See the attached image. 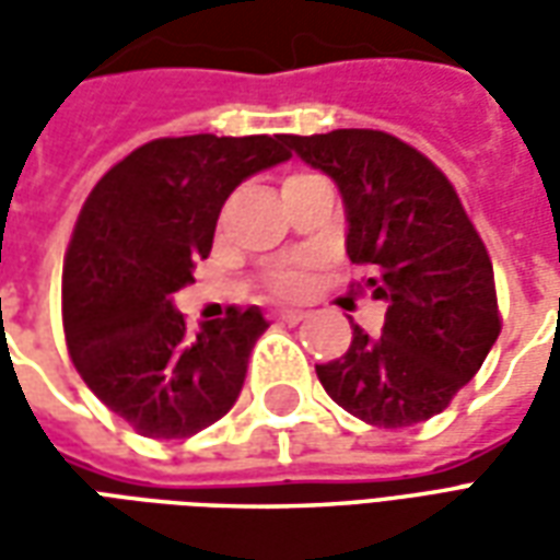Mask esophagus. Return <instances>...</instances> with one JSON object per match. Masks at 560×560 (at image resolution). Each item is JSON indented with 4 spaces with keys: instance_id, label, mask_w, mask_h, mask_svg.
I'll return each mask as SVG.
<instances>
[{
    "instance_id": "obj_1",
    "label": "esophagus",
    "mask_w": 560,
    "mask_h": 560,
    "mask_svg": "<svg viewBox=\"0 0 560 560\" xmlns=\"http://www.w3.org/2000/svg\"><path fill=\"white\" fill-rule=\"evenodd\" d=\"M272 317H276V320H281V324H300V320H303L305 317V312H300V308H281V312H272Z\"/></svg>"
}]
</instances>
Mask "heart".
Returning <instances> with one entry per match:
<instances>
[{"label":"heart","mask_w":560,"mask_h":560,"mask_svg":"<svg viewBox=\"0 0 560 560\" xmlns=\"http://www.w3.org/2000/svg\"><path fill=\"white\" fill-rule=\"evenodd\" d=\"M291 179H296V176H291ZM267 288L276 296H296L305 288V267L296 264V260L279 264V267L267 272Z\"/></svg>","instance_id":"b5f03b06"}]
</instances>
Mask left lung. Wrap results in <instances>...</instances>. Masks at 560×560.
Masks as SVG:
<instances>
[{
  "mask_svg": "<svg viewBox=\"0 0 560 560\" xmlns=\"http://www.w3.org/2000/svg\"><path fill=\"white\" fill-rule=\"evenodd\" d=\"M288 147L339 185L351 264L387 303L381 336L353 327L351 348L315 365L329 399L369 425L401 429L441 413L480 372L501 332L494 272L456 188L387 131L339 128Z\"/></svg>",
  "mask_w": 560,
  "mask_h": 560,
  "instance_id": "1",
  "label": "left lung"
}]
</instances>
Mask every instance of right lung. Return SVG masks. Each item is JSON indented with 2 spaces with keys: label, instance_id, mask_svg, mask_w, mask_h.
Returning <instances> with one entry per match:
<instances>
[{
  "label": "right lung",
  "instance_id": "add662e5",
  "mask_svg": "<svg viewBox=\"0 0 560 560\" xmlns=\"http://www.w3.org/2000/svg\"><path fill=\"white\" fill-rule=\"evenodd\" d=\"M288 159V135L161 138L114 164L86 197L62 269L68 353L135 432L188 438L240 399L267 317L257 305L228 308L188 329L173 293L195 281L233 188Z\"/></svg>",
  "mask_w": 560,
  "mask_h": 560
}]
</instances>
